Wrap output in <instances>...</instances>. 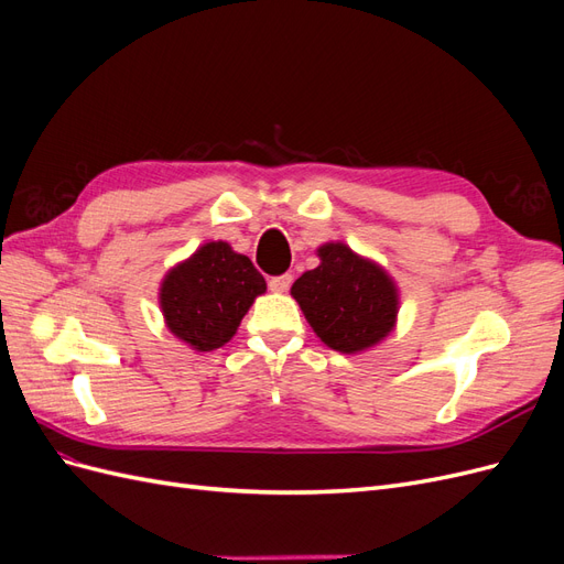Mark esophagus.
I'll use <instances>...</instances> for the list:
<instances>
[{"instance_id":"1","label":"esophagus","mask_w":564,"mask_h":564,"mask_svg":"<svg viewBox=\"0 0 564 564\" xmlns=\"http://www.w3.org/2000/svg\"><path fill=\"white\" fill-rule=\"evenodd\" d=\"M268 286H270V292H278V294H282V292H286L289 286H292V275H278V278H270Z\"/></svg>"}]
</instances>
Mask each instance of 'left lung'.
Here are the masks:
<instances>
[{
  "label": "left lung",
  "mask_w": 564,
  "mask_h": 564,
  "mask_svg": "<svg viewBox=\"0 0 564 564\" xmlns=\"http://www.w3.org/2000/svg\"><path fill=\"white\" fill-rule=\"evenodd\" d=\"M319 265L303 272L292 296L313 332L338 352H360L392 332L398 319V286L388 272L357 256L344 242L317 249Z\"/></svg>",
  "instance_id": "1"
}]
</instances>
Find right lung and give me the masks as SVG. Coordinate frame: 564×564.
<instances>
[{"label": "right lung", "instance_id": "1", "mask_svg": "<svg viewBox=\"0 0 564 564\" xmlns=\"http://www.w3.org/2000/svg\"><path fill=\"white\" fill-rule=\"evenodd\" d=\"M265 280L247 256L228 242L202 245L166 272L160 305L169 332L199 352L226 346Z\"/></svg>", "mask_w": 564, "mask_h": 564}]
</instances>
